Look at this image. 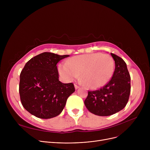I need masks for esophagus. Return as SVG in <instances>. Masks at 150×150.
Here are the masks:
<instances>
[{"mask_svg": "<svg viewBox=\"0 0 150 150\" xmlns=\"http://www.w3.org/2000/svg\"><path fill=\"white\" fill-rule=\"evenodd\" d=\"M79 88H80L79 86H78L76 84H75V89H78Z\"/></svg>", "mask_w": 150, "mask_h": 150, "instance_id": "1", "label": "esophagus"}]
</instances>
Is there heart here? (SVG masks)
<instances>
[{
    "label": "heart",
    "instance_id": "heart-1",
    "mask_svg": "<svg viewBox=\"0 0 150 150\" xmlns=\"http://www.w3.org/2000/svg\"><path fill=\"white\" fill-rule=\"evenodd\" d=\"M114 70V61L108 54L91 53L74 57L65 64L59 66L61 75L67 81H72L80 74L86 87L96 89L103 86L111 79Z\"/></svg>",
    "mask_w": 150,
    "mask_h": 150
}]
</instances>
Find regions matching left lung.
Segmentation results:
<instances>
[{
  "mask_svg": "<svg viewBox=\"0 0 150 150\" xmlns=\"http://www.w3.org/2000/svg\"><path fill=\"white\" fill-rule=\"evenodd\" d=\"M115 61V70L110 81L98 90L88 91L84 105L95 115L108 116L115 114L127 105L131 92V77L127 64L111 53Z\"/></svg>",
  "mask_w": 150,
  "mask_h": 150,
  "instance_id": "1",
  "label": "left lung"
}]
</instances>
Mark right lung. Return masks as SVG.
Returning a JSON list of instances; mask_svg holds the SVG:
<instances>
[{
  "mask_svg": "<svg viewBox=\"0 0 150 150\" xmlns=\"http://www.w3.org/2000/svg\"><path fill=\"white\" fill-rule=\"evenodd\" d=\"M69 56L44 52L30 59L22 70L20 98L23 108L31 114L47 119L62 111L75 87L72 83L59 81L57 64Z\"/></svg>",
  "mask_w": 150,
  "mask_h": 150,
  "instance_id": "right-lung-1",
  "label": "right lung"
}]
</instances>
